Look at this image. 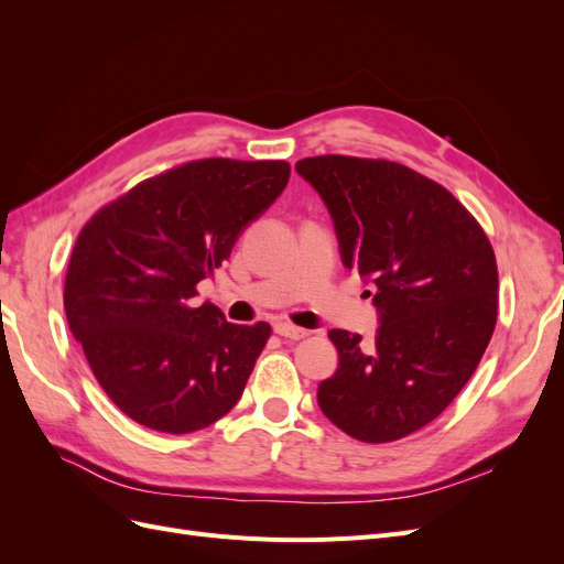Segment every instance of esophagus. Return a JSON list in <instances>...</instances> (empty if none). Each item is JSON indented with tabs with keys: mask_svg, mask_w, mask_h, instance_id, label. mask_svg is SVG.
I'll return each mask as SVG.
<instances>
[{
	"mask_svg": "<svg viewBox=\"0 0 564 564\" xmlns=\"http://www.w3.org/2000/svg\"><path fill=\"white\" fill-rule=\"evenodd\" d=\"M275 334L296 340V338H305L311 332L303 327H296V324H292V322H275Z\"/></svg>",
	"mask_w": 564,
	"mask_h": 564,
	"instance_id": "34e87169",
	"label": "esophagus"
}]
</instances>
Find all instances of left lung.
<instances>
[{
    "mask_svg": "<svg viewBox=\"0 0 564 564\" xmlns=\"http://www.w3.org/2000/svg\"><path fill=\"white\" fill-rule=\"evenodd\" d=\"M296 172L327 204L340 259L369 278L381 313L371 344L329 332L338 369L317 388L319 409L369 445L402 440L480 365L499 311L497 256L445 185L400 162L317 155Z\"/></svg>",
    "mask_w": 564,
    "mask_h": 564,
    "instance_id": "1",
    "label": "left lung"
}]
</instances>
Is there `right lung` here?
Wrapping results in <instances>:
<instances>
[{
  "label": "right lung",
  "mask_w": 564,
  "mask_h": 564,
  "mask_svg": "<svg viewBox=\"0 0 564 564\" xmlns=\"http://www.w3.org/2000/svg\"><path fill=\"white\" fill-rule=\"evenodd\" d=\"M292 174L282 160H193L135 183L84 224L63 303L96 381L145 429L183 435L242 398L270 324H230L197 284Z\"/></svg>",
  "instance_id": "add662e5"
}]
</instances>
